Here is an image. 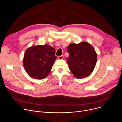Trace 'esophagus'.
Here are the masks:
<instances>
[{
  "label": "esophagus",
  "mask_w": 122,
  "mask_h": 122,
  "mask_svg": "<svg viewBox=\"0 0 122 122\" xmlns=\"http://www.w3.org/2000/svg\"><path fill=\"white\" fill-rule=\"evenodd\" d=\"M58 59L59 60H62L64 58V56H58L57 57Z\"/></svg>",
  "instance_id": "34e87169"
}]
</instances>
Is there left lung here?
Returning <instances> with one entry per match:
<instances>
[{
    "label": "left lung",
    "mask_w": 122,
    "mask_h": 122,
    "mask_svg": "<svg viewBox=\"0 0 122 122\" xmlns=\"http://www.w3.org/2000/svg\"><path fill=\"white\" fill-rule=\"evenodd\" d=\"M69 56L66 62L74 76L82 79L93 71L97 61V54L92 45L87 42L71 43L67 47Z\"/></svg>",
    "instance_id": "1"
}]
</instances>
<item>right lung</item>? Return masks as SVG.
I'll return each instance as SVG.
<instances>
[{"instance_id":"obj_1","label":"right lung","mask_w":122,"mask_h":122,"mask_svg":"<svg viewBox=\"0 0 122 122\" xmlns=\"http://www.w3.org/2000/svg\"><path fill=\"white\" fill-rule=\"evenodd\" d=\"M55 54V49L47 44L28 48L23 58L25 71L32 78L39 80L45 78L57 58Z\"/></svg>"}]
</instances>
